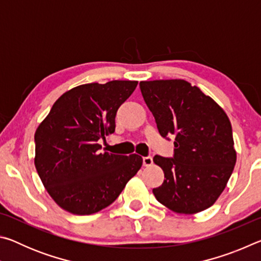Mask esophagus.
Instances as JSON below:
<instances>
[{
  "label": "esophagus",
  "instance_id": "esophagus-1",
  "mask_svg": "<svg viewBox=\"0 0 261 261\" xmlns=\"http://www.w3.org/2000/svg\"><path fill=\"white\" fill-rule=\"evenodd\" d=\"M143 165H144L145 167L152 166V165H153V159H152V156H144V158H143Z\"/></svg>",
  "mask_w": 261,
  "mask_h": 261
}]
</instances>
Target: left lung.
Masks as SVG:
<instances>
[{"instance_id":"1","label":"left lung","mask_w":261,"mask_h":261,"mask_svg":"<svg viewBox=\"0 0 261 261\" xmlns=\"http://www.w3.org/2000/svg\"><path fill=\"white\" fill-rule=\"evenodd\" d=\"M139 86L160 135L175 138L174 158H153L165 173L162 185L153 189L156 200L180 214L208 208L226 188L236 163L227 114L183 79L140 82Z\"/></svg>"}]
</instances>
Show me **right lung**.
Wrapping results in <instances>:
<instances>
[{
    "label": "right lung",
    "instance_id": "right-lung-1",
    "mask_svg": "<svg viewBox=\"0 0 261 261\" xmlns=\"http://www.w3.org/2000/svg\"><path fill=\"white\" fill-rule=\"evenodd\" d=\"M138 82L84 84L62 94L34 135V165L47 192L69 213L90 215L116 200L143 165L138 154L101 153L117 109Z\"/></svg>",
    "mask_w": 261,
    "mask_h": 261
}]
</instances>
